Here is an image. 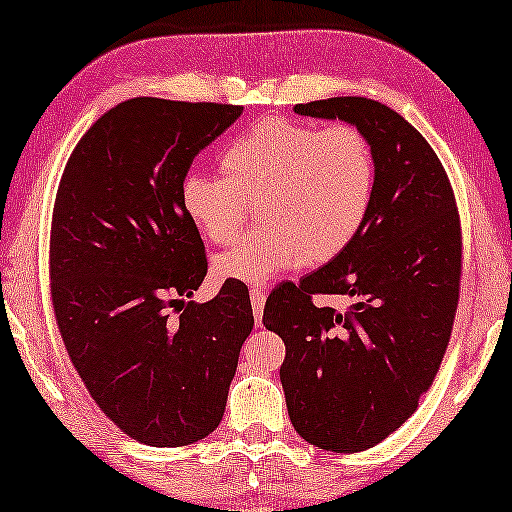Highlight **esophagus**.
Segmentation results:
<instances>
[{"instance_id": "esophagus-1", "label": "esophagus", "mask_w": 512, "mask_h": 512, "mask_svg": "<svg viewBox=\"0 0 512 512\" xmlns=\"http://www.w3.org/2000/svg\"><path fill=\"white\" fill-rule=\"evenodd\" d=\"M264 301H266V294H264L262 287H250V304H253V313H255L257 322L262 320Z\"/></svg>"}]
</instances>
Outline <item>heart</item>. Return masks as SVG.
I'll list each match as a JSON object with an SVG mask.
<instances>
[{"label": "heart", "mask_w": 512, "mask_h": 512, "mask_svg": "<svg viewBox=\"0 0 512 512\" xmlns=\"http://www.w3.org/2000/svg\"><path fill=\"white\" fill-rule=\"evenodd\" d=\"M218 174L190 171L178 199L187 222L215 246L239 239L248 199H264L266 227L218 255L222 280L264 285L304 262L325 264L357 239L376 194V153L348 122L315 127L269 118L220 150Z\"/></svg>", "instance_id": "1"}]
</instances>
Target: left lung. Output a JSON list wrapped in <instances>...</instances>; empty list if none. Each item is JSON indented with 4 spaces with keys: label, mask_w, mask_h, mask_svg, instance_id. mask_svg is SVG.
<instances>
[{
    "label": "left lung",
    "mask_w": 512,
    "mask_h": 512,
    "mask_svg": "<svg viewBox=\"0 0 512 512\" xmlns=\"http://www.w3.org/2000/svg\"><path fill=\"white\" fill-rule=\"evenodd\" d=\"M294 113L350 122L376 153L362 232L322 269L280 283L262 318L285 343L280 383L297 434L322 450L362 452L397 431L434 383L457 313L462 225L434 148L390 106L331 97ZM315 293L353 304L320 309Z\"/></svg>",
    "instance_id": "obj_1"
}]
</instances>
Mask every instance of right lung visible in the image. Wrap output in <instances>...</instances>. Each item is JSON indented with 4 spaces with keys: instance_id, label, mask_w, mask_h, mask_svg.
I'll return each instance as SVG.
<instances>
[{
    "instance_id": "add662e5",
    "label": "right lung",
    "mask_w": 512,
    "mask_h": 512,
    "mask_svg": "<svg viewBox=\"0 0 512 512\" xmlns=\"http://www.w3.org/2000/svg\"><path fill=\"white\" fill-rule=\"evenodd\" d=\"M243 106L134 97L104 113L64 167L50 225V294L83 385L134 441L178 448L222 420L255 318L248 287L208 271L181 211L183 176Z\"/></svg>"
}]
</instances>
